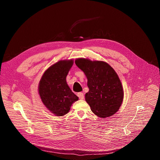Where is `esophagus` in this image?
I'll return each instance as SVG.
<instances>
[{"label": "esophagus", "instance_id": "obj_1", "mask_svg": "<svg viewBox=\"0 0 160 160\" xmlns=\"http://www.w3.org/2000/svg\"><path fill=\"white\" fill-rule=\"evenodd\" d=\"M77 96H78L80 100H83L84 98V94L82 93V92H79V93L77 94Z\"/></svg>", "mask_w": 160, "mask_h": 160}]
</instances>
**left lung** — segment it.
<instances>
[{
    "label": "left lung",
    "instance_id": "1",
    "mask_svg": "<svg viewBox=\"0 0 160 160\" xmlns=\"http://www.w3.org/2000/svg\"><path fill=\"white\" fill-rule=\"evenodd\" d=\"M75 64L87 78L89 91L85 99L92 112L102 118L114 115L123 98V87L115 70L104 61L78 58Z\"/></svg>",
    "mask_w": 160,
    "mask_h": 160
}]
</instances>
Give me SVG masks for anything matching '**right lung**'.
<instances>
[{"label": "right lung", "instance_id": "right-lung-1", "mask_svg": "<svg viewBox=\"0 0 160 160\" xmlns=\"http://www.w3.org/2000/svg\"><path fill=\"white\" fill-rule=\"evenodd\" d=\"M73 63L72 59L60 60L44 72L39 82L41 100L48 110L57 116L66 114L72 104L78 100L66 82V76Z\"/></svg>", "mask_w": 160, "mask_h": 160}]
</instances>
